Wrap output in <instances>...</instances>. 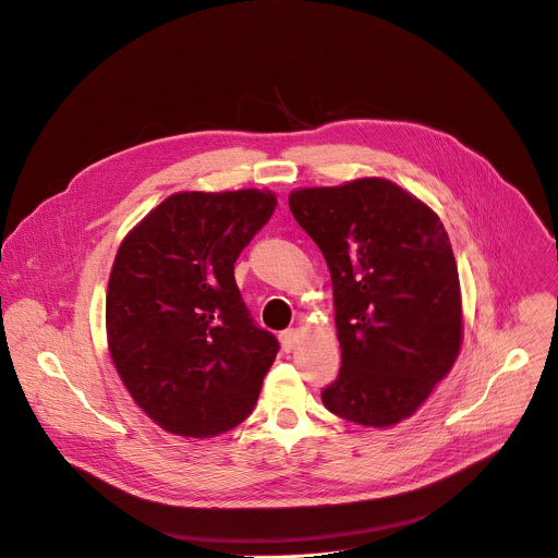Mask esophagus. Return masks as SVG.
I'll use <instances>...</instances> for the list:
<instances>
[{
    "label": "esophagus",
    "instance_id": "esophagus-1",
    "mask_svg": "<svg viewBox=\"0 0 558 558\" xmlns=\"http://www.w3.org/2000/svg\"><path fill=\"white\" fill-rule=\"evenodd\" d=\"M279 341H281V348H283L286 352H290V350L296 345V341H299V330H296V328L283 330V332L279 335Z\"/></svg>",
    "mask_w": 558,
    "mask_h": 558
}]
</instances>
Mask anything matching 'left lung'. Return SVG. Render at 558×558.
<instances>
[{
	"mask_svg": "<svg viewBox=\"0 0 558 558\" xmlns=\"http://www.w3.org/2000/svg\"><path fill=\"white\" fill-rule=\"evenodd\" d=\"M288 206L332 279L341 369L324 405L365 427L412 416L463 339L459 270L441 219L379 177L299 189Z\"/></svg>",
	"mask_w": 558,
	"mask_h": 558,
	"instance_id": "obj_1",
	"label": "left lung"
}]
</instances>
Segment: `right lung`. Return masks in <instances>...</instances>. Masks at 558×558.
Masks as SVG:
<instances>
[{"mask_svg": "<svg viewBox=\"0 0 558 558\" xmlns=\"http://www.w3.org/2000/svg\"><path fill=\"white\" fill-rule=\"evenodd\" d=\"M275 206L257 189L177 193L119 245L108 350L135 403L170 435H221L259 399L279 341L247 313L234 262Z\"/></svg>", "mask_w": 558, "mask_h": 558, "instance_id": "right-lung-1", "label": "right lung"}]
</instances>
